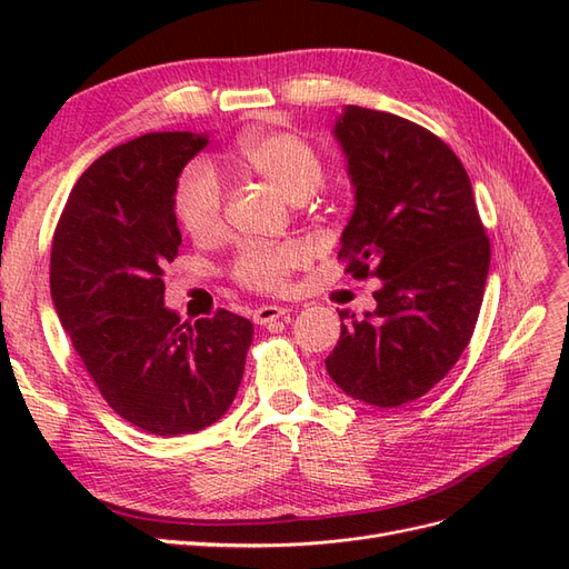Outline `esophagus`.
Listing matches in <instances>:
<instances>
[{
    "label": "esophagus",
    "instance_id": "34e87169",
    "mask_svg": "<svg viewBox=\"0 0 569 569\" xmlns=\"http://www.w3.org/2000/svg\"><path fill=\"white\" fill-rule=\"evenodd\" d=\"M280 318H289V308L284 306H261L253 311V322L258 325H270Z\"/></svg>",
    "mask_w": 569,
    "mask_h": 569
}]
</instances>
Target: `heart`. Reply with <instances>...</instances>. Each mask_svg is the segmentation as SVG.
Segmentation results:
<instances>
[{
	"instance_id": "1",
	"label": "heart",
	"mask_w": 569,
	"mask_h": 569,
	"mask_svg": "<svg viewBox=\"0 0 569 569\" xmlns=\"http://www.w3.org/2000/svg\"><path fill=\"white\" fill-rule=\"evenodd\" d=\"M237 163L249 173L263 178L278 192L301 203L316 194L325 182V163L320 153L291 132H253L237 149ZM222 184L213 170L197 161L182 170L176 184L173 209L182 230L206 242L222 228ZM306 261L299 244H251L237 253L232 272L237 282L258 291L282 289L287 274Z\"/></svg>"
}]
</instances>
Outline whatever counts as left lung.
Here are the masks:
<instances>
[{"label":"left lung","mask_w":569,"mask_h":569,"mask_svg":"<svg viewBox=\"0 0 569 569\" xmlns=\"http://www.w3.org/2000/svg\"><path fill=\"white\" fill-rule=\"evenodd\" d=\"M353 184L341 232L347 272L382 280L377 308L341 325L325 368L363 403L396 408L441 382L470 343L491 247L460 159L387 111L347 107L335 123Z\"/></svg>","instance_id":"left-lung-1"}]
</instances>
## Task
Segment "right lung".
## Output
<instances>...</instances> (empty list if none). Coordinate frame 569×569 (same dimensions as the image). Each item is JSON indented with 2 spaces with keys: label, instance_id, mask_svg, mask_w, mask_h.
Instances as JSON below:
<instances>
[{
  "label": "right lung",
  "instance_id": "add662e5",
  "mask_svg": "<svg viewBox=\"0 0 569 569\" xmlns=\"http://www.w3.org/2000/svg\"><path fill=\"white\" fill-rule=\"evenodd\" d=\"M209 134L149 132L99 157L76 182L51 242L57 316L97 389L149 435L218 422L244 375L253 325L230 311L194 325L163 303V266L182 242V168Z\"/></svg>",
  "mask_w": 569,
  "mask_h": 569
}]
</instances>
